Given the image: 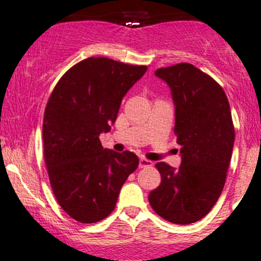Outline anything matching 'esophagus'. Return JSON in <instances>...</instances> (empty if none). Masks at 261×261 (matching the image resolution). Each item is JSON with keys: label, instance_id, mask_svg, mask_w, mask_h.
<instances>
[{"label": "esophagus", "instance_id": "1", "mask_svg": "<svg viewBox=\"0 0 261 261\" xmlns=\"http://www.w3.org/2000/svg\"><path fill=\"white\" fill-rule=\"evenodd\" d=\"M149 166H153V162H150V160L148 159H144V158H140L139 168L143 169V168H149Z\"/></svg>", "mask_w": 261, "mask_h": 261}]
</instances>
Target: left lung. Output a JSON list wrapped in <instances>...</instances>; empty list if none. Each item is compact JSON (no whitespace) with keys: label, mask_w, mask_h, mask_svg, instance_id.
Instances as JSON below:
<instances>
[{"label":"left lung","mask_w":261,"mask_h":261,"mask_svg":"<svg viewBox=\"0 0 261 261\" xmlns=\"http://www.w3.org/2000/svg\"><path fill=\"white\" fill-rule=\"evenodd\" d=\"M155 75L171 90L182 160L177 170L155 165L162 182L149 194V203L168 222L195 223L212 210L227 178L234 144L229 102L221 85L192 64L160 67Z\"/></svg>","instance_id":"obj_1"}]
</instances>
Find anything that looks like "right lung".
Listing matches in <instances>:
<instances>
[{
  "instance_id": "1",
  "label": "right lung",
  "mask_w": 261,
  "mask_h": 261,
  "mask_svg": "<svg viewBox=\"0 0 261 261\" xmlns=\"http://www.w3.org/2000/svg\"><path fill=\"white\" fill-rule=\"evenodd\" d=\"M145 65L108 58L75 64L55 85L43 119L44 160L55 198L80 223H96L115 210L119 191L138 168L132 151L103 149L122 98L145 74Z\"/></svg>"
}]
</instances>
